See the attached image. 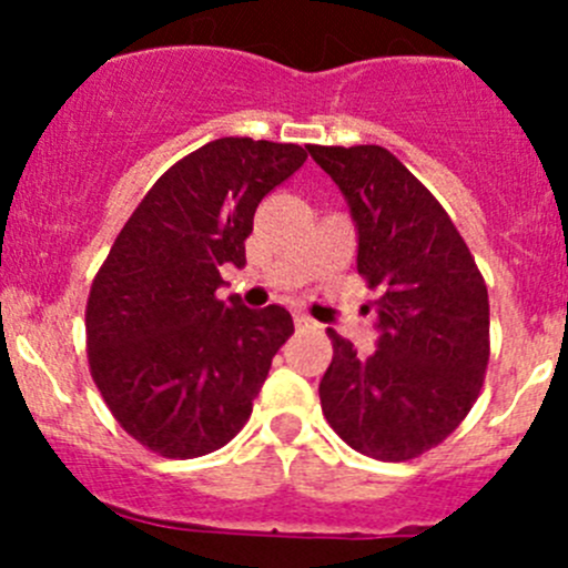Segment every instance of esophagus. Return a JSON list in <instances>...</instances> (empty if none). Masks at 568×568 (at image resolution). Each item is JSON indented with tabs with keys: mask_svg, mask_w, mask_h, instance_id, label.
Listing matches in <instances>:
<instances>
[{
	"mask_svg": "<svg viewBox=\"0 0 568 568\" xmlns=\"http://www.w3.org/2000/svg\"><path fill=\"white\" fill-rule=\"evenodd\" d=\"M294 324L300 326V329H311V326H316V321L305 316V313H294Z\"/></svg>",
	"mask_w": 568,
	"mask_h": 568,
	"instance_id": "esophagus-1",
	"label": "esophagus"
}]
</instances>
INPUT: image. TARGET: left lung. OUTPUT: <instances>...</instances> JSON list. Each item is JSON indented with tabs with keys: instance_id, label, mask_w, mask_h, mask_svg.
Here are the masks:
<instances>
[{
	"instance_id": "1",
	"label": "left lung",
	"mask_w": 568,
	"mask_h": 568,
	"mask_svg": "<svg viewBox=\"0 0 568 568\" xmlns=\"http://www.w3.org/2000/svg\"><path fill=\"white\" fill-rule=\"evenodd\" d=\"M346 197L357 227V272L379 291L376 352L329 329L332 363L318 385L343 443L406 462L467 417L489 363V294L475 257L434 194L387 148L307 145Z\"/></svg>"
}]
</instances>
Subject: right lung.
Instances as JSON below:
<instances>
[{"label": "right lung", "instance_id": "1", "mask_svg": "<svg viewBox=\"0 0 568 568\" xmlns=\"http://www.w3.org/2000/svg\"><path fill=\"white\" fill-rule=\"evenodd\" d=\"M300 145L222 136L175 162L114 239L88 300V359L114 420L168 459L231 443L294 332L280 305L216 296L244 266L257 203L305 164Z\"/></svg>", "mask_w": 568, "mask_h": 568}]
</instances>
